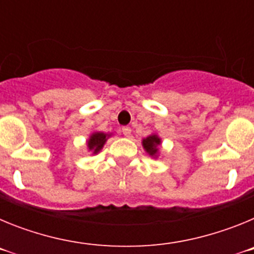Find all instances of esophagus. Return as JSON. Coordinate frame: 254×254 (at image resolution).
Returning <instances> with one entry per match:
<instances>
[{
  "instance_id": "34e87169",
  "label": "esophagus",
  "mask_w": 254,
  "mask_h": 254,
  "mask_svg": "<svg viewBox=\"0 0 254 254\" xmlns=\"http://www.w3.org/2000/svg\"><path fill=\"white\" fill-rule=\"evenodd\" d=\"M131 132H132V129L129 128V127H123L122 128V133L125 134L126 137H129V136H131Z\"/></svg>"
}]
</instances>
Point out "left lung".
Listing matches in <instances>:
<instances>
[{
	"label": "left lung",
	"instance_id": "obj_1",
	"mask_svg": "<svg viewBox=\"0 0 254 254\" xmlns=\"http://www.w3.org/2000/svg\"><path fill=\"white\" fill-rule=\"evenodd\" d=\"M161 143V138L156 133H152L142 140V147L151 158L156 159L159 156V146Z\"/></svg>",
	"mask_w": 254,
	"mask_h": 254
}]
</instances>
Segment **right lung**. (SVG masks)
Returning a JSON list of instances; mask_svg holds the SVG:
<instances>
[{"label":"right lung","mask_w":254,"mask_h":254,"mask_svg":"<svg viewBox=\"0 0 254 254\" xmlns=\"http://www.w3.org/2000/svg\"><path fill=\"white\" fill-rule=\"evenodd\" d=\"M112 136V133H104V132H93L90 134V137L87 140V150L93 152V155L99 154L102 151L103 146L105 145L107 140Z\"/></svg>","instance_id":"1"}]
</instances>
